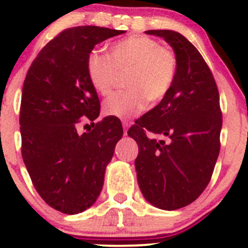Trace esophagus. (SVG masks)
Returning <instances> with one entry per match:
<instances>
[{
  "label": "esophagus",
  "mask_w": 248,
  "mask_h": 248,
  "mask_svg": "<svg viewBox=\"0 0 248 248\" xmlns=\"http://www.w3.org/2000/svg\"><path fill=\"white\" fill-rule=\"evenodd\" d=\"M122 126H124V136H127V131H128L129 122H128V121H122Z\"/></svg>",
  "instance_id": "obj_1"
}]
</instances>
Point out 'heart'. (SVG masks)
<instances>
[{
	"mask_svg": "<svg viewBox=\"0 0 248 248\" xmlns=\"http://www.w3.org/2000/svg\"><path fill=\"white\" fill-rule=\"evenodd\" d=\"M87 78L94 91L108 96L124 77L127 90L116 92L103 103L109 116L129 119L159 103L174 85L177 72L176 54L161 42L141 34L127 37L110 46V54L98 50L90 52L86 61Z\"/></svg>",
	"mask_w": 248,
	"mask_h": 248,
	"instance_id": "b5f03b06",
	"label": "heart"
}]
</instances>
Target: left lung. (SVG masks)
Instances as JSON below:
<instances>
[{
    "instance_id": "left-lung-1",
    "label": "left lung",
    "mask_w": 248,
    "mask_h": 248,
    "mask_svg": "<svg viewBox=\"0 0 248 248\" xmlns=\"http://www.w3.org/2000/svg\"><path fill=\"white\" fill-rule=\"evenodd\" d=\"M146 33L163 37L172 46L176 78L166 98L137 120L128 136L139 146L136 169L142 196L159 209L176 210L196 201L211 180L221 147L219 93L188 39L170 30Z\"/></svg>"
}]
</instances>
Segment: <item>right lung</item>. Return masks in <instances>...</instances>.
<instances>
[{
    "label": "right lung",
    "instance_id": "add662e5",
    "mask_svg": "<svg viewBox=\"0 0 248 248\" xmlns=\"http://www.w3.org/2000/svg\"><path fill=\"white\" fill-rule=\"evenodd\" d=\"M99 26L63 30L39 51L24 81L20 104L21 155L34 188L52 209L76 215L98 198L106 167L124 134L101 103L86 72L94 46L124 33ZM89 119L94 127L79 135Z\"/></svg>",
    "mask_w": 248,
    "mask_h": 248
}]
</instances>
